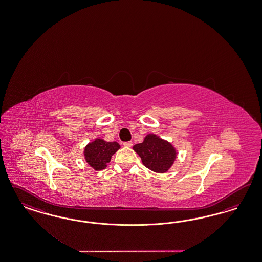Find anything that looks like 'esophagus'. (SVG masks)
Returning a JSON list of instances; mask_svg holds the SVG:
<instances>
[{
	"label": "esophagus",
	"mask_w": 262,
	"mask_h": 262,
	"mask_svg": "<svg viewBox=\"0 0 262 262\" xmlns=\"http://www.w3.org/2000/svg\"><path fill=\"white\" fill-rule=\"evenodd\" d=\"M125 147H127V148H129V147H132L133 146V142L132 141H128V142H124L123 144Z\"/></svg>",
	"instance_id": "1"
}]
</instances>
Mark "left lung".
Masks as SVG:
<instances>
[{
  "label": "left lung",
  "instance_id": "8db88e82",
  "mask_svg": "<svg viewBox=\"0 0 262 262\" xmlns=\"http://www.w3.org/2000/svg\"><path fill=\"white\" fill-rule=\"evenodd\" d=\"M133 149L141 158L144 166L156 173H166L177 159L174 146L155 134L146 135L143 142Z\"/></svg>",
  "mask_w": 262,
  "mask_h": 262
}]
</instances>
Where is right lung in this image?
<instances>
[{"instance_id": "add662e5", "label": "right lung", "mask_w": 262, "mask_h": 262, "mask_svg": "<svg viewBox=\"0 0 262 262\" xmlns=\"http://www.w3.org/2000/svg\"><path fill=\"white\" fill-rule=\"evenodd\" d=\"M120 149L117 142H106L98 137L88 143L84 148L83 156L85 161L96 171L104 169L111 161V157Z\"/></svg>"}]
</instances>
